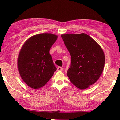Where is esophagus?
<instances>
[{"label":"esophagus","instance_id":"34e87169","mask_svg":"<svg viewBox=\"0 0 120 120\" xmlns=\"http://www.w3.org/2000/svg\"><path fill=\"white\" fill-rule=\"evenodd\" d=\"M63 70V68L61 67H59L57 68V71H62Z\"/></svg>","mask_w":120,"mask_h":120}]
</instances>
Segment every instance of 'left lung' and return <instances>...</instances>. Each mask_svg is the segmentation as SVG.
<instances>
[{
	"label": "left lung",
	"instance_id": "obj_1",
	"mask_svg": "<svg viewBox=\"0 0 120 120\" xmlns=\"http://www.w3.org/2000/svg\"><path fill=\"white\" fill-rule=\"evenodd\" d=\"M61 38L71 56L67 76L77 88H87L97 82L103 71L105 56L102 49L85 33L62 34Z\"/></svg>",
	"mask_w": 120,
	"mask_h": 120
}]
</instances>
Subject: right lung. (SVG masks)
Returning <instances> with one entry per match:
<instances>
[{
  "instance_id": "obj_1",
  "label": "right lung",
  "mask_w": 120,
  "mask_h": 120,
  "mask_svg": "<svg viewBox=\"0 0 120 120\" xmlns=\"http://www.w3.org/2000/svg\"><path fill=\"white\" fill-rule=\"evenodd\" d=\"M57 38L53 34H38L28 38L22 46L18 69L22 79L32 88L44 86L56 70L50 50Z\"/></svg>"
}]
</instances>
